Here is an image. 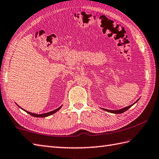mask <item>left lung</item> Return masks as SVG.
<instances>
[{"label":"left lung","instance_id":"8db88e82","mask_svg":"<svg viewBox=\"0 0 159 159\" xmlns=\"http://www.w3.org/2000/svg\"><path fill=\"white\" fill-rule=\"evenodd\" d=\"M138 100H139V99H138V100L136 101V102L134 103V104H135V103L137 102ZM134 104H131V105H130V106L125 107V108H122V109H120V110H108V109H105V108H102V109H103V110H104L105 111L109 112H111V113H114V114H120V113H123L124 112L127 111V110L129 108H130L133 105H134Z\"/></svg>","mask_w":159,"mask_h":159}]
</instances>
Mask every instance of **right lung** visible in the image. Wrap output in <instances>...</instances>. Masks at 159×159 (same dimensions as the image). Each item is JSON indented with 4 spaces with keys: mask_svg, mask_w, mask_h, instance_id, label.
Wrapping results in <instances>:
<instances>
[{
    "mask_svg": "<svg viewBox=\"0 0 159 159\" xmlns=\"http://www.w3.org/2000/svg\"><path fill=\"white\" fill-rule=\"evenodd\" d=\"M61 106H60V108L55 109V110H53V111H51V112H47V113H45V114H34V113H32V112H28V111H26V110H24V109H23V110H24L25 112H26L28 113L29 114H30V115L32 116H34V117H46V116H50V115H51V114H54L55 112H56L57 111H58V110L61 108ZM20 108H21V107H20ZM21 109H22V108H21Z\"/></svg>",
    "mask_w": 159,
    "mask_h": 159,
    "instance_id": "add662e5",
    "label": "right lung"
}]
</instances>
